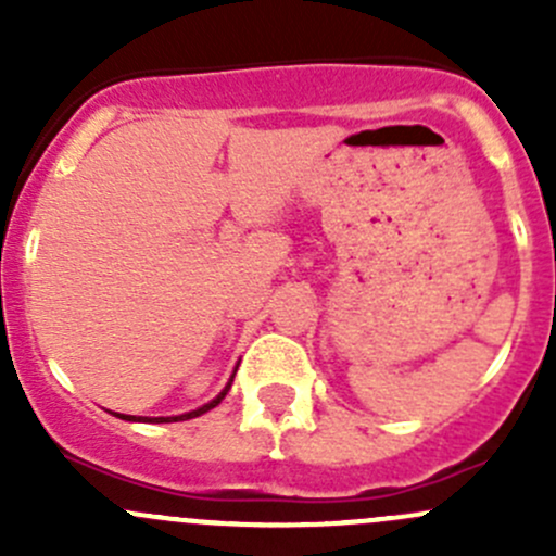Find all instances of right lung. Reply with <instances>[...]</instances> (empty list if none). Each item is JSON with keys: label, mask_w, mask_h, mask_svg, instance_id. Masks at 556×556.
<instances>
[{"label": "right lung", "mask_w": 556, "mask_h": 556, "mask_svg": "<svg viewBox=\"0 0 556 556\" xmlns=\"http://www.w3.org/2000/svg\"><path fill=\"white\" fill-rule=\"evenodd\" d=\"M233 374H237V371H233ZM231 382H233V377L228 379V384L223 387V392H220V395L215 397V401L204 403V406H201V408H195V412L179 414V417H131V414H115V417H121V419H128V422H182V419H193V417H199V414H206V412H210V408H215L217 403H220L223 397L228 395V390H231Z\"/></svg>", "instance_id": "1"}]
</instances>
